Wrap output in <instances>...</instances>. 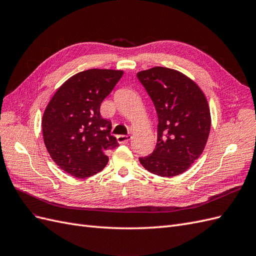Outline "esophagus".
Masks as SVG:
<instances>
[{"mask_svg": "<svg viewBox=\"0 0 256 256\" xmlns=\"http://www.w3.org/2000/svg\"><path fill=\"white\" fill-rule=\"evenodd\" d=\"M130 140V136H128V135H119L116 136V140H118L119 144H126L128 140Z\"/></svg>", "mask_w": 256, "mask_h": 256, "instance_id": "obj_1", "label": "esophagus"}]
</instances>
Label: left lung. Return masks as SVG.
<instances>
[{"instance_id": "left-lung-1", "label": "left lung", "mask_w": 256, "mask_h": 256, "mask_svg": "<svg viewBox=\"0 0 256 256\" xmlns=\"http://www.w3.org/2000/svg\"><path fill=\"white\" fill-rule=\"evenodd\" d=\"M158 114V140L144 168L170 178L188 170L206 147L211 114L205 93L179 70L156 66L137 72Z\"/></svg>"}]
</instances>
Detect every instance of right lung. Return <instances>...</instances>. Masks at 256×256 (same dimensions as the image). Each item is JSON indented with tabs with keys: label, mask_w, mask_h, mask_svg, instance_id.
<instances>
[{
	"label": "right lung",
	"mask_w": 256,
	"mask_h": 256,
	"mask_svg": "<svg viewBox=\"0 0 256 256\" xmlns=\"http://www.w3.org/2000/svg\"><path fill=\"white\" fill-rule=\"evenodd\" d=\"M122 75L121 70L77 72L49 100L42 119L44 142L54 162L70 176L86 178L103 170L106 151L119 146L100 108Z\"/></svg>",
	"instance_id": "obj_1"
}]
</instances>
